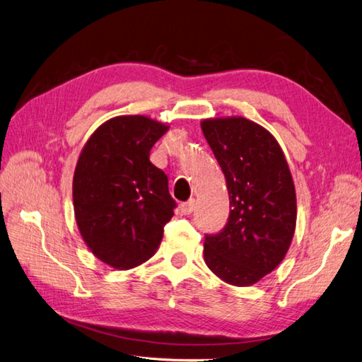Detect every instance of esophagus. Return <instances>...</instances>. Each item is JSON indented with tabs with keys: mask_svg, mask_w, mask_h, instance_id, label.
Segmentation results:
<instances>
[{
	"mask_svg": "<svg viewBox=\"0 0 362 362\" xmlns=\"http://www.w3.org/2000/svg\"><path fill=\"white\" fill-rule=\"evenodd\" d=\"M194 208H196V202H194L192 199L188 200V202L180 203V211H182V214H185V216H189L191 212L194 211Z\"/></svg>",
	"mask_w": 362,
	"mask_h": 362,
	"instance_id": "obj_1",
	"label": "esophagus"
}]
</instances>
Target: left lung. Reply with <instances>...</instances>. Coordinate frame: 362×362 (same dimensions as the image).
Listing matches in <instances>:
<instances>
[{"label":"left lung","mask_w":362,"mask_h":362,"mask_svg":"<svg viewBox=\"0 0 362 362\" xmlns=\"http://www.w3.org/2000/svg\"><path fill=\"white\" fill-rule=\"evenodd\" d=\"M202 132L225 174L230 209L225 228L205 235V263L229 284H255L283 262L295 233L289 165L275 137L249 119H205Z\"/></svg>","instance_id":"obj_1"}]
</instances>
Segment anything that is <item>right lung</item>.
Segmentation results:
<instances>
[{
  "instance_id": "1",
  "label": "right lung",
  "mask_w": 362,
  "mask_h": 362,
  "mask_svg": "<svg viewBox=\"0 0 362 362\" xmlns=\"http://www.w3.org/2000/svg\"><path fill=\"white\" fill-rule=\"evenodd\" d=\"M166 129L146 116H117L81 151L73 175L76 223L90 251L115 269L151 258L177 206L166 174L150 162Z\"/></svg>"
}]
</instances>
